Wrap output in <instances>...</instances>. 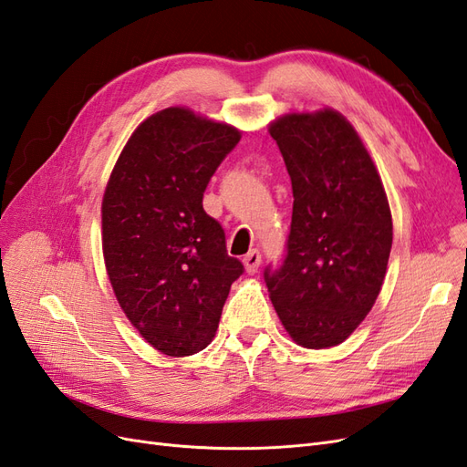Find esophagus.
Listing matches in <instances>:
<instances>
[{"instance_id": "esophagus-1", "label": "esophagus", "mask_w": 467, "mask_h": 467, "mask_svg": "<svg viewBox=\"0 0 467 467\" xmlns=\"http://www.w3.org/2000/svg\"><path fill=\"white\" fill-rule=\"evenodd\" d=\"M244 265H245V271H247L249 275H255L259 265H261V253H259L257 249L249 251L247 255L244 257Z\"/></svg>"}]
</instances>
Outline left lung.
<instances>
[{
	"label": "left lung",
	"instance_id": "8db88e82",
	"mask_svg": "<svg viewBox=\"0 0 467 467\" xmlns=\"http://www.w3.org/2000/svg\"><path fill=\"white\" fill-rule=\"evenodd\" d=\"M268 132L294 194L285 261L265 268L268 294L296 343L341 345L384 285L393 239L384 185L341 112H292Z\"/></svg>",
	"mask_w": 467,
	"mask_h": 467
}]
</instances>
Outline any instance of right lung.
<instances>
[{
	"mask_svg": "<svg viewBox=\"0 0 467 467\" xmlns=\"http://www.w3.org/2000/svg\"><path fill=\"white\" fill-rule=\"evenodd\" d=\"M237 129L185 107L155 112L119 155L103 196V255L126 317L167 357H191L216 335L244 265L225 251L202 196L239 142Z\"/></svg>",
	"mask_w": 467,
	"mask_h": 467,
	"instance_id": "add662e5",
	"label": "right lung"
}]
</instances>
